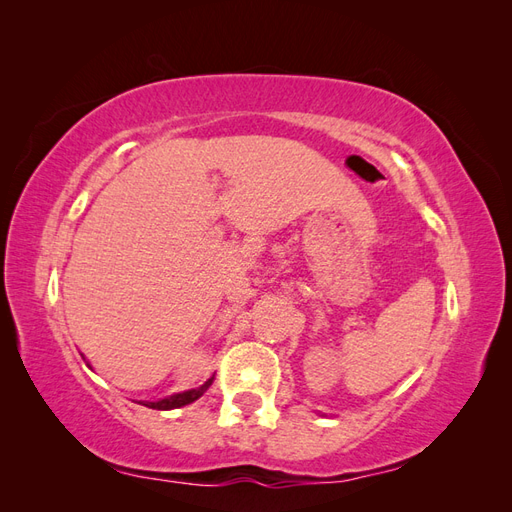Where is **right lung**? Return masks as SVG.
Returning <instances> with one entry per match:
<instances>
[{
  "instance_id": "obj_1",
  "label": "right lung",
  "mask_w": 512,
  "mask_h": 512,
  "mask_svg": "<svg viewBox=\"0 0 512 512\" xmlns=\"http://www.w3.org/2000/svg\"><path fill=\"white\" fill-rule=\"evenodd\" d=\"M81 356H83V354H81ZM83 361H85V356H83ZM85 363H87V361H85ZM87 367H91V365L87 363ZM213 378H215V374H213L205 384L196 386V389L183 391V393H175V395H168V397L158 399V401H138V404H143V406L153 408V410H175V408H183V406L192 404V401H196L198 397H203V395L209 391V386L213 384Z\"/></svg>"
}]
</instances>
